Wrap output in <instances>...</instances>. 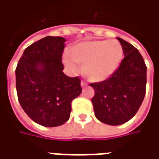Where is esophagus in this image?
Instances as JSON below:
<instances>
[{"mask_svg": "<svg viewBox=\"0 0 159 159\" xmlns=\"http://www.w3.org/2000/svg\"><path fill=\"white\" fill-rule=\"evenodd\" d=\"M80 84H81V87H82V88H83V87H85V86L87 85V84H86V83H85L84 81H81Z\"/></svg>", "mask_w": 159, "mask_h": 159, "instance_id": "obj_1", "label": "esophagus"}]
</instances>
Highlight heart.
<instances>
[{
	"instance_id": "heart-1",
	"label": "heart",
	"mask_w": 159,
	"mask_h": 159,
	"mask_svg": "<svg viewBox=\"0 0 159 159\" xmlns=\"http://www.w3.org/2000/svg\"><path fill=\"white\" fill-rule=\"evenodd\" d=\"M123 48L117 41L92 40L84 41L70 50V57L65 56L63 61L69 71L76 74V63L83 66V72L91 82H102L116 72L123 58Z\"/></svg>"
}]
</instances>
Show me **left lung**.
<instances>
[{
    "instance_id": "1",
    "label": "left lung",
    "mask_w": 159,
    "mask_h": 159,
    "mask_svg": "<svg viewBox=\"0 0 159 159\" xmlns=\"http://www.w3.org/2000/svg\"><path fill=\"white\" fill-rule=\"evenodd\" d=\"M125 57L109 79L92 83L95 96L91 102L95 116L109 125H123L135 116L140 108L147 84V66L135 46L120 38Z\"/></svg>"
}]
</instances>
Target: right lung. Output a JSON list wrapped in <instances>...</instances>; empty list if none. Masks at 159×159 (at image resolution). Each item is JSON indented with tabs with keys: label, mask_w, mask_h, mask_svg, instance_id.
<instances>
[{
	"label": "right lung",
	"mask_w": 159,
	"mask_h": 159,
	"mask_svg": "<svg viewBox=\"0 0 159 159\" xmlns=\"http://www.w3.org/2000/svg\"><path fill=\"white\" fill-rule=\"evenodd\" d=\"M66 40L46 36L24 50L16 68V89L22 108L45 127L67 122L71 102L82 92L80 80L62 72Z\"/></svg>",
	"instance_id": "right-lung-1"
}]
</instances>
